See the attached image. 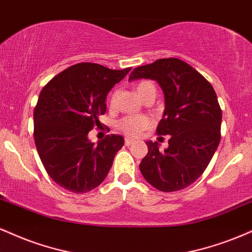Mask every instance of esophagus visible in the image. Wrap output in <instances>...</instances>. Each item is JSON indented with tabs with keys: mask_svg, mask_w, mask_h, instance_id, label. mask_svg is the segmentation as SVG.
<instances>
[{
	"mask_svg": "<svg viewBox=\"0 0 252 252\" xmlns=\"http://www.w3.org/2000/svg\"><path fill=\"white\" fill-rule=\"evenodd\" d=\"M124 143H126V147H129V145H131L132 143H134V139H131V138H126V141H124Z\"/></svg>",
	"mask_w": 252,
	"mask_h": 252,
	"instance_id": "esophagus-1",
	"label": "esophagus"
}]
</instances>
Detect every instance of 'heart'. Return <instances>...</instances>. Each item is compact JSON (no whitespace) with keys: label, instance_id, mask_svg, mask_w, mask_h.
Segmentation results:
<instances>
[{"label":"heart","instance_id":"obj_1","mask_svg":"<svg viewBox=\"0 0 252 252\" xmlns=\"http://www.w3.org/2000/svg\"><path fill=\"white\" fill-rule=\"evenodd\" d=\"M136 93L137 95L143 98V97L151 92L156 93V87L153 82L150 81H141L136 84ZM153 121L149 117L143 116V115H129L121 118L117 123V128L123 132L124 135L130 136V137H137L142 131L145 129L150 128Z\"/></svg>","mask_w":252,"mask_h":252}]
</instances>
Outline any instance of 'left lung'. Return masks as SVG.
Segmentation results:
<instances>
[{
    "label": "left lung",
    "mask_w": 252,
    "mask_h": 252,
    "mask_svg": "<svg viewBox=\"0 0 252 252\" xmlns=\"http://www.w3.org/2000/svg\"><path fill=\"white\" fill-rule=\"evenodd\" d=\"M157 81L164 93L165 110L157 135H169L168 149L148 141L139 170L157 190L171 192L192 184L204 172L220 141L222 109L210 82L176 57L137 66L129 80Z\"/></svg>",
    "instance_id": "8db88e82"
}]
</instances>
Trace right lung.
I'll return each instance as SVG.
<instances>
[{"label":"right lung","instance_id":"1","mask_svg":"<svg viewBox=\"0 0 252 252\" xmlns=\"http://www.w3.org/2000/svg\"><path fill=\"white\" fill-rule=\"evenodd\" d=\"M130 69L77 63L51 78L39 93L34 109L35 145L45 171L60 187L83 193L107 177L124 138L107 135L95 145L88 134L101 124L108 93Z\"/></svg>","mask_w":252,"mask_h":252}]
</instances>
